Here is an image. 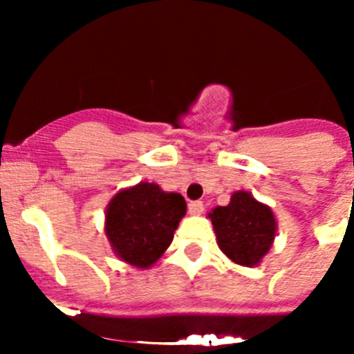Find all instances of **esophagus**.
I'll return each instance as SVG.
<instances>
[{
	"mask_svg": "<svg viewBox=\"0 0 354 354\" xmlns=\"http://www.w3.org/2000/svg\"><path fill=\"white\" fill-rule=\"evenodd\" d=\"M187 209H189V214H202L204 212V202L193 200V202H189Z\"/></svg>",
	"mask_w": 354,
	"mask_h": 354,
	"instance_id": "1",
	"label": "esophagus"
}]
</instances>
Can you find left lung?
Returning a JSON list of instances; mask_svg holds the SVG:
<instances>
[{
    "mask_svg": "<svg viewBox=\"0 0 354 354\" xmlns=\"http://www.w3.org/2000/svg\"><path fill=\"white\" fill-rule=\"evenodd\" d=\"M221 252L241 266H255L270 252L277 221L268 205L246 192H236L230 204L209 214Z\"/></svg>",
    "mask_w": 354,
    "mask_h": 354,
    "instance_id": "left-lung-1",
    "label": "left lung"
}]
</instances>
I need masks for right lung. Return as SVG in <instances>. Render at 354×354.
Here are the masks:
<instances>
[{"label": "right lung", "instance_id": "add662e5", "mask_svg": "<svg viewBox=\"0 0 354 354\" xmlns=\"http://www.w3.org/2000/svg\"><path fill=\"white\" fill-rule=\"evenodd\" d=\"M186 214L179 193H165L158 184L140 183L122 189L106 209V236L127 264L149 268L170 246L175 228Z\"/></svg>", "mask_w": 354, "mask_h": 354}]
</instances>
